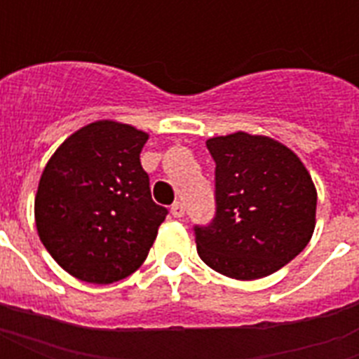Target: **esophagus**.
<instances>
[{
    "mask_svg": "<svg viewBox=\"0 0 359 359\" xmlns=\"http://www.w3.org/2000/svg\"><path fill=\"white\" fill-rule=\"evenodd\" d=\"M171 215H172V217H177V219L184 217V205H182L180 202L172 203V205H171Z\"/></svg>",
    "mask_w": 359,
    "mask_h": 359,
    "instance_id": "34e87169",
    "label": "esophagus"
}]
</instances>
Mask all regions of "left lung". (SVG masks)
<instances>
[{
	"label": "left lung",
	"mask_w": 359,
	"mask_h": 359,
	"mask_svg": "<svg viewBox=\"0 0 359 359\" xmlns=\"http://www.w3.org/2000/svg\"><path fill=\"white\" fill-rule=\"evenodd\" d=\"M215 161V217L194 226L198 256L238 280L267 277L308 246L317 190L300 157L259 134L205 142Z\"/></svg>",
	"instance_id": "obj_1"
}]
</instances>
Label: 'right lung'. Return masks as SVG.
<instances>
[{"mask_svg":"<svg viewBox=\"0 0 359 359\" xmlns=\"http://www.w3.org/2000/svg\"><path fill=\"white\" fill-rule=\"evenodd\" d=\"M148 134L95 121L50 157L38 184L34 219L51 257L73 277L109 285L148 257L167 210L151 200L140 151Z\"/></svg>","mask_w":359,"mask_h":359,"instance_id":"right-lung-1","label":"right lung"}]
</instances>
